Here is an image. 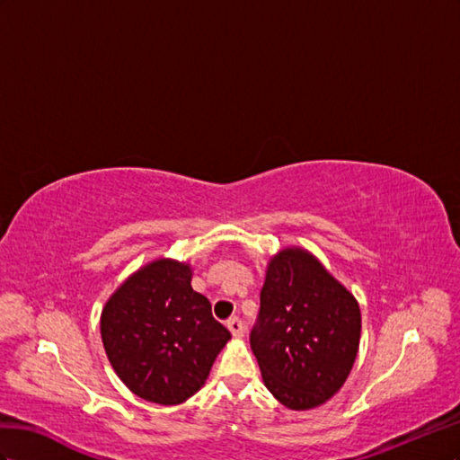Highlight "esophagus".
Returning <instances> with one entry per match:
<instances>
[{"label":"esophagus","mask_w":460,"mask_h":460,"mask_svg":"<svg viewBox=\"0 0 460 460\" xmlns=\"http://www.w3.org/2000/svg\"><path fill=\"white\" fill-rule=\"evenodd\" d=\"M227 327H229V332H231L233 337H243L244 325H243V322H241L239 318H231V320L227 322Z\"/></svg>","instance_id":"obj_1"}]
</instances>
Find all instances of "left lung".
<instances>
[{"label":"left lung","instance_id":"8db88e82","mask_svg":"<svg viewBox=\"0 0 460 460\" xmlns=\"http://www.w3.org/2000/svg\"><path fill=\"white\" fill-rule=\"evenodd\" d=\"M360 308L305 248H283L266 271L251 347L264 385L291 411L316 409L357 360Z\"/></svg>","mask_w":460,"mask_h":460}]
</instances>
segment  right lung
I'll return each mask as SVG.
<instances>
[{
	"label": "right lung",
	"mask_w": 460,
	"mask_h": 460,
	"mask_svg": "<svg viewBox=\"0 0 460 460\" xmlns=\"http://www.w3.org/2000/svg\"><path fill=\"white\" fill-rule=\"evenodd\" d=\"M192 270L160 258L135 271L102 310L103 349L121 382L144 401L185 402L231 339L196 293Z\"/></svg>",
	"instance_id": "1"
}]
</instances>
